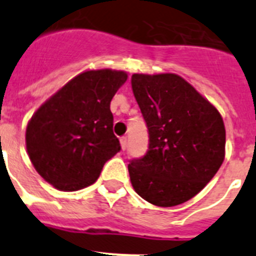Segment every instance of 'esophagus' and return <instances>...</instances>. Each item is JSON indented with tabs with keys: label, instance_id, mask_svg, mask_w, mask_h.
<instances>
[{
	"label": "esophagus",
	"instance_id": "obj_1",
	"mask_svg": "<svg viewBox=\"0 0 256 256\" xmlns=\"http://www.w3.org/2000/svg\"><path fill=\"white\" fill-rule=\"evenodd\" d=\"M120 146H122V150H126V137H122Z\"/></svg>",
	"mask_w": 256,
	"mask_h": 256
}]
</instances>
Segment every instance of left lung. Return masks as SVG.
I'll return each instance as SVG.
<instances>
[{"label":"left lung","instance_id":"left-lung-1","mask_svg":"<svg viewBox=\"0 0 256 256\" xmlns=\"http://www.w3.org/2000/svg\"><path fill=\"white\" fill-rule=\"evenodd\" d=\"M132 90L148 130V152L128 165L133 188L156 206L183 204L224 160L223 119L177 74H133Z\"/></svg>","mask_w":256,"mask_h":256}]
</instances>
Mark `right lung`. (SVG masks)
I'll return each instance as SVG.
<instances>
[{
	"label": "right lung",
	"mask_w": 256,
	"mask_h": 256,
	"mask_svg": "<svg viewBox=\"0 0 256 256\" xmlns=\"http://www.w3.org/2000/svg\"><path fill=\"white\" fill-rule=\"evenodd\" d=\"M126 78L120 70L83 72L32 116L26 133L29 159L55 188L91 186L105 162L120 151L110 102Z\"/></svg>",
	"instance_id": "obj_1"
}]
</instances>
